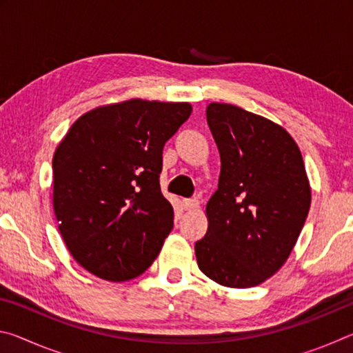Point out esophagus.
I'll list each match as a JSON object with an SVG mask.
<instances>
[{"instance_id":"esophagus-1","label":"esophagus","mask_w":353,"mask_h":353,"mask_svg":"<svg viewBox=\"0 0 353 353\" xmlns=\"http://www.w3.org/2000/svg\"><path fill=\"white\" fill-rule=\"evenodd\" d=\"M182 205H183L185 210H196V208L199 207V201L196 199V198H193V199H183Z\"/></svg>"}]
</instances>
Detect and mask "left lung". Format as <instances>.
<instances>
[{"mask_svg":"<svg viewBox=\"0 0 353 353\" xmlns=\"http://www.w3.org/2000/svg\"><path fill=\"white\" fill-rule=\"evenodd\" d=\"M207 123L221 172L194 244L199 270L229 288H250L288 259L312 204L301 149L286 130L232 104L212 103Z\"/></svg>","mask_w":353,"mask_h":353,"instance_id":"8db88e82","label":"left lung"}]
</instances>
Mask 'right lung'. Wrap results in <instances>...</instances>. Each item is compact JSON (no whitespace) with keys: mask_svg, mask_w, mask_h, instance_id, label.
I'll use <instances>...</instances> for the list:
<instances>
[{"mask_svg":"<svg viewBox=\"0 0 353 353\" xmlns=\"http://www.w3.org/2000/svg\"><path fill=\"white\" fill-rule=\"evenodd\" d=\"M188 103L129 99L83 113L52 157V207L65 244L99 279L126 282L157 259L174 224L160 191L165 143Z\"/></svg>","mask_w":353,"mask_h":353,"instance_id":"right-lung-1","label":"right lung"}]
</instances>
